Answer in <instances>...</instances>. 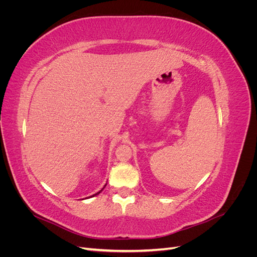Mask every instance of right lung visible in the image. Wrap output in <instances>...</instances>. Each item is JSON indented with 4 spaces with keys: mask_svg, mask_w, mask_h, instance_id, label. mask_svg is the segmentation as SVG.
<instances>
[{
    "mask_svg": "<svg viewBox=\"0 0 257 257\" xmlns=\"http://www.w3.org/2000/svg\"><path fill=\"white\" fill-rule=\"evenodd\" d=\"M103 190H104V188H103V189H102V190H100V191H99V192H97V193H96V194H94V195H92V196H95V195H98V194H99V193H100V192H102V191H103Z\"/></svg>",
    "mask_w": 257,
    "mask_h": 257,
    "instance_id": "1",
    "label": "right lung"
}]
</instances>
